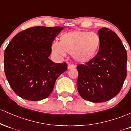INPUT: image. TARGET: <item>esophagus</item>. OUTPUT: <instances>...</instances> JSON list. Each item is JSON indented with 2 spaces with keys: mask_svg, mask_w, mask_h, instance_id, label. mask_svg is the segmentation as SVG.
Segmentation results:
<instances>
[{
  "mask_svg": "<svg viewBox=\"0 0 131 131\" xmlns=\"http://www.w3.org/2000/svg\"><path fill=\"white\" fill-rule=\"evenodd\" d=\"M74 68H75V65L73 64H69L68 65V70H71V69Z\"/></svg>",
  "mask_w": 131,
  "mask_h": 131,
  "instance_id": "obj_1",
  "label": "esophagus"
}]
</instances>
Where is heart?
Returning <instances> with one entry per match:
<instances>
[{"instance_id": "1", "label": "heart", "mask_w": 131, "mask_h": 131, "mask_svg": "<svg viewBox=\"0 0 131 131\" xmlns=\"http://www.w3.org/2000/svg\"><path fill=\"white\" fill-rule=\"evenodd\" d=\"M100 44L101 39L96 32L76 30L63 34L60 42L53 40L50 48L55 56L64 57L68 53L77 62L85 63L96 57Z\"/></svg>"}]
</instances>
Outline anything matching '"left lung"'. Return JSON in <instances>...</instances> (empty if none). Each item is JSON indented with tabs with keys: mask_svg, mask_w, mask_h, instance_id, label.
I'll list each match as a JSON object with an SVG mask.
<instances>
[{
	"mask_svg": "<svg viewBox=\"0 0 131 131\" xmlns=\"http://www.w3.org/2000/svg\"><path fill=\"white\" fill-rule=\"evenodd\" d=\"M101 44L92 60L77 67L78 91L84 100L106 102L118 94L127 75V52L117 34L108 28L98 31Z\"/></svg>",
	"mask_w": 131,
	"mask_h": 131,
	"instance_id": "8db88e82",
	"label": "left lung"
}]
</instances>
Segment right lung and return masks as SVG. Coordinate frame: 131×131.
Returning a JSON list of instances; mask_svg holds the SVG:
<instances>
[{
  "label": "right lung",
  "instance_id": "right-lung-1",
  "mask_svg": "<svg viewBox=\"0 0 131 131\" xmlns=\"http://www.w3.org/2000/svg\"><path fill=\"white\" fill-rule=\"evenodd\" d=\"M63 27L35 26L13 37L4 52L6 78L15 94L31 101L47 98L60 75L67 70L66 63L49 58L51 43Z\"/></svg>",
  "mask_w": 131,
  "mask_h": 131
}]
</instances>
